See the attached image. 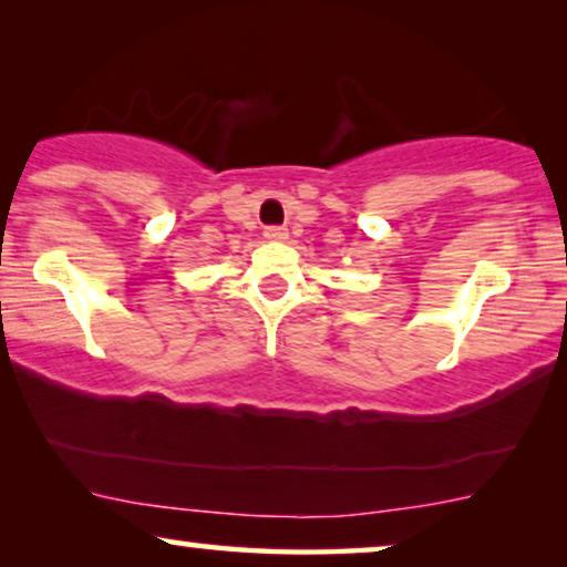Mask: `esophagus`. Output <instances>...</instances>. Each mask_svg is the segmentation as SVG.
<instances>
[{
	"instance_id": "esophagus-1",
	"label": "esophagus",
	"mask_w": 567,
	"mask_h": 567,
	"mask_svg": "<svg viewBox=\"0 0 567 567\" xmlns=\"http://www.w3.org/2000/svg\"><path fill=\"white\" fill-rule=\"evenodd\" d=\"M262 235H266L268 239H274V243H278V239H286V235H289V231H286V227H266V231H262Z\"/></svg>"
}]
</instances>
